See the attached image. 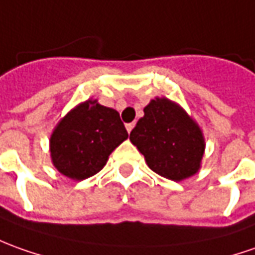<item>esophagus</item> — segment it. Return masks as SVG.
Wrapping results in <instances>:
<instances>
[{"label":"esophagus","mask_w":255,"mask_h":255,"mask_svg":"<svg viewBox=\"0 0 255 255\" xmlns=\"http://www.w3.org/2000/svg\"><path fill=\"white\" fill-rule=\"evenodd\" d=\"M135 127V123H129V124H127V126H126V128H127V131H128V134H129V132H131V131H132V128Z\"/></svg>","instance_id":"obj_1"}]
</instances>
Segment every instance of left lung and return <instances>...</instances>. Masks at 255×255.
I'll return each instance as SVG.
<instances>
[{
	"label": "left lung",
	"instance_id": "1",
	"mask_svg": "<svg viewBox=\"0 0 255 255\" xmlns=\"http://www.w3.org/2000/svg\"><path fill=\"white\" fill-rule=\"evenodd\" d=\"M129 141L141 152L150 170L173 181L197 174L205 152L198 123L181 106L167 98H155L143 109Z\"/></svg>",
	"mask_w": 255,
	"mask_h": 255
}]
</instances>
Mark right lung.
Here are the masks:
<instances>
[{"mask_svg": "<svg viewBox=\"0 0 255 255\" xmlns=\"http://www.w3.org/2000/svg\"><path fill=\"white\" fill-rule=\"evenodd\" d=\"M127 138L119 112L89 99L69 110L53 129L51 163L65 177L81 181L102 170Z\"/></svg>", "mask_w": 255, "mask_h": 255, "instance_id": "1", "label": "right lung"}]
</instances>
